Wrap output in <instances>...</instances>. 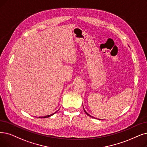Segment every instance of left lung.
Masks as SVG:
<instances>
[{
  "instance_id": "left-lung-1",
  "label": "left lung",
  "mask_w": 147,
  "mask_h": 147,
  "mask_svg": "<svg viewBox=\"0 0 147 147\" xmlns=\"http://www.w3.org/2000/svg\"><path fill=\"white\" fill-rule=\"evenodd\" d=\"M83 108H84V107H83ZM84 112H85V113H86V114H87L88 116H90V117H92V118H94V117L92 116H91V115H90L89 113H87V111H86L84 110Z\"/></svg>"
}]
</instances>
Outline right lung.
<instances>
[{
    "label": "right lung",
    "instance_id": "obj_1",
    "mask_svg": "<svg viewBox=\"0 0 147 147\" xmlns=\"http://www.w3.org/2000/svg\"><path fill=\"white\" fill-rule=\"evenodd\" d=\"M58 111V110H57ZM57 111H56L55 112H54V113H52V114H51V115H47V116H40V117H38V118H49V117H50V116H52V115H54L55 113H57Z\"/></svg>",
    "mask_w": 147,
    "mask_h": 147
}]
</instances>
